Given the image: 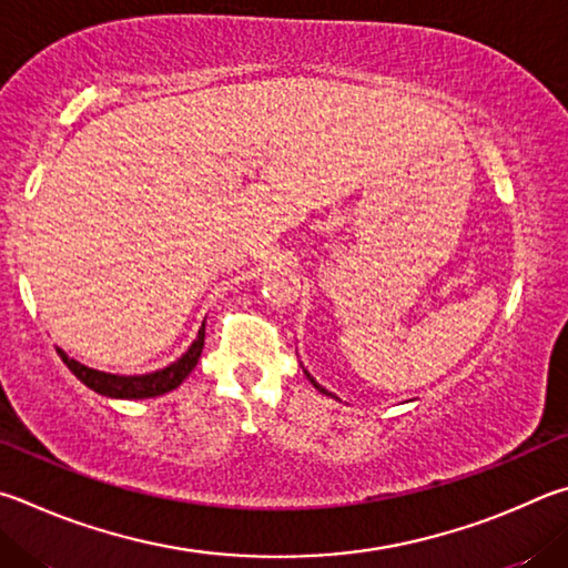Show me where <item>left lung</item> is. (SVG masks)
I'll return each mask as SVG.
<instances>
[{
	"instance_id": "1",
	"label": "left lung",
	"mask_w": 568,
	"mask_h": 568,
	"mask_svg": "<svg viewBox=\"0 0 568 568\" xmlns=\"http://www.w3.org/2000/svg\"><path fill=\"white\" fill-rule=\"evenodd\" d=\"M306 376H310V374H306ZM310 379H312V376H310ZM312 384H314V386H316V389H320V392H322V394H329V392H326V389H322V386H320V384H316V382H314V379H312Z\"/></svg>"
}]
</instances>
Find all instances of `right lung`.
Here are the masks:
<instances>
[{
  "mask_svg": "<svg viewBox=\"0 0 568 568\" xmlns=\"http://www.w3.org/2000/svg\"><path fill=\"white\" fill-rule=\"evenodd\" d=\"M202 349H204V326L199 329V336L194 339V344L189 346V352L182 356V359L174 362L172 366H166L162 372L144 374V376L104 374V372L89 369V366L79 364L74 359H69L62 349H57V354L62 356V362L69 366V372L97 394L112 396V399H152V396H162L166 392L176 389V386L186 379L189 372L196 366L199 356H202Z\"/></svg>",
  "mask_w": 568,
  "mask_h": 568,
  "instance_id": "add662e5",
  "label": "right lung"
}]
</instances>
